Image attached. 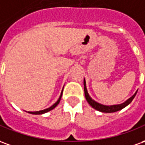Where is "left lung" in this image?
I'll return each mask as SVG.
<instances>
[{"instance_id":"left-lung-1","label":"left lung","mask_w":145,"mask_h":145,"mask_svg":"<svg viewBox=\"0 0 145 145\" xmlns=\"http://www.w3.org/2000/svg\"><path fill=\"white\" fill-rule=\"evenodd\" d=\"M84 91H85V95L86 100L88 103V104L91 106L92 108H94L95 109H96L98 111L102 112H117L119 110H121L122 109H123L125 107L128 106L129 104L131 103L132 100L134 99V98L135 97V95L137 94V91H136V92L134 93L131 98H129L127 100L125 101L124 103H123L121 104H117V105H112V106H106V105H103V104H101L99 103H97L95 102L94 99H92L91 98V96L89 95L88 92V90H87V88H86V82H85V79H84Z\"/></svg>"}]
</instances>
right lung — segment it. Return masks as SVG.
Wrapping results in <instances>:
<instances>
[{
	"label": "right lung",
	"instance_id": "right-lung-1",
	"mask_svg": "<svg viewBox=\"0 0 145 145\" xmlns=\"http://www.w3.org/2000/svg\"><path fill=\"white\" fill-rule=\"evenodd\" d=\"M62 94H63V89H62V91H61V93H60V95L59 99H58V100L54 104V105H52L50 107H49L47 109H42V110H39V111H36V112H28L29 113H31V114H34V115H41V114H43V113H46V112H49V111H50L52 109H54L55 107L57 106V105L59 104L60 101V99H61V96H62ZM26 112V111H25Z\"/></svg>",
	"mask_w": 145,
	"mask_h": 145
}]
</instances>
